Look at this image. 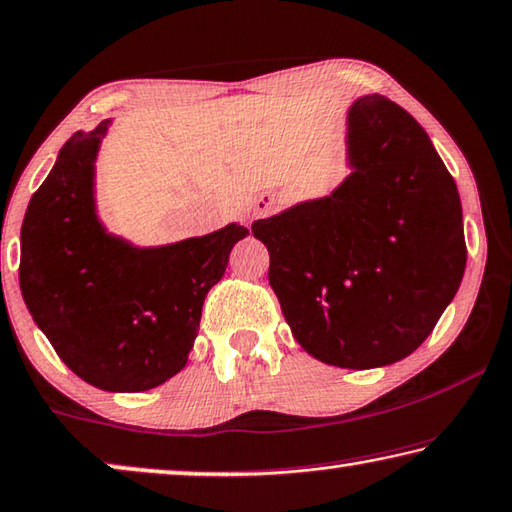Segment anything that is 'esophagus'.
Returning <instances> with one entry per match:
<instances>
[{"mask_svg":"<svg viewBox=\"0 0 512 512\" xmlns=\"http://www.w3.org/2000/svg\"><path fill=\"white\" fill-rule=\"evenodd\" d=\"M265 212H270V205H265V207H256V214H258V217H261V214H265Z\"/></svg>","mask_w":512,"mask_h":512,"instance_id":"1","label":"esophagus"}]
</instances>
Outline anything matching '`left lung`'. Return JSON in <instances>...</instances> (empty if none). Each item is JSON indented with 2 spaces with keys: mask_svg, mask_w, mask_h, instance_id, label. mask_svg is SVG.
I'll return each instance as SVG.
<instances>
[{
  "mask_svg": "<svg viewBox=\"0 0 512 512\" xmlns=\"http://www.w3.org/2000/svg\"><path fill=\"white\" fill-rule=\"evenodd\" d=\"M348 175L332 194L251 226L270 286L311 358L372 369L411 355L453 302L466 268L457 184L427 131L395 101L346 113Z\"/></svg>",
  "mask_w": 512,
  "mask_h": 512,
  "instance_id": "8db88e82",
  "label": "left lung"
}]
</instances>
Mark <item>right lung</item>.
I'll list each match as a JSON object with an SVG mask.
<instances>
[{
	"mask_svg": "<svg viewBox=\"0 0 512 512\" xmlns=\"http://www.w3.org/2000/svg\"><path fill=\"white\" fill-rule=\"evenodd\" d=\"M110 124L73 133L29 201L20 291L73 374L99 390L140 392L187 365L205 295L249 231L233 221L159 247L110 233L96 205V159Z\"/></svg>",
	"mask_w": 512,
	"mask_h": 512,
	"instance_id": "obj_1",
	"label": "right lung"
}]
</instances>
